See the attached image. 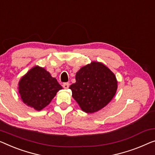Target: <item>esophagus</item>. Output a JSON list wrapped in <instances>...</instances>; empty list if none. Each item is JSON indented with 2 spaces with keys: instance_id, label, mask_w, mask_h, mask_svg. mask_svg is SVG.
<instances>
[{
  "instance_id": "1",
  "label": "esophagus",
  "mask_w": 155,
  "mask_h": 155,
  "mask_svg": "<svg viewBox=\"0 0 155 155\" xmlns=\"http://www.w3.org/2000/svg\"><path fill=\"white\" fill-rule=\"evenodd\" d=\"M69 86H70V84H69V83H64L63 84V87L64 89H68Z\"/></svg>"
}]
</instances>
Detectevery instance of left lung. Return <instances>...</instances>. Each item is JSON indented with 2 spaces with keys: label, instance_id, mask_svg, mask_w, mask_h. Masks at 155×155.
I'll return each mask as SVG.
<instances>
[{
  "label": "left lung",
  "instance_id": "obj_1",
  "mask_svg": "<svg viewBox=\"0 0 155 155\" xmlns=\"http://www.w3.org/2000/svg\"><path fill=\"white\" fill-rule=\"evenodd\" d=\"M114 73L102 63L92 62L80 69L76 83L70 88L72 97L85 113H94L107 106L117 91Z\"/></svg>",
  "mask_w": 155,
  "mask_h": 155
}]
</instances>
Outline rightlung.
<instances>
[{
  "mask_svg": "<svg viewBox=\"0 0 155 155\" xmlns=\"http://www.w3.org/2000/svg\"><path fill=\"white\" fill-rule=\"evenodd\" d=\"M62 89L49 72L38 66L28 71L18 83V92L23 101L38 110L47 107L57 92Z\"/></svg>",
  "mask_w": 155,
  "mask_h": 155,
  "instance_id": "add662e5",
  "label": "right lung"
}]
</instances>
